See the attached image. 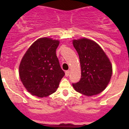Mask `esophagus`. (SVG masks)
Instances as JSON below:
<instances>
[{
	"label": "esophagus",
	"mask_w": 129,
	"mask_h": 129,
	"mask_svg": "<svg viewBox=\"0 0 129 129\" xmlns=\"http://www.w3.org/2000/svg\"><path fill=\"white\" fill-rule=\"evenodd\" d=\"M70 74V71H66V76L68 77Z\"/></svg>",
	"instance_id": "1"
}]
</instances>
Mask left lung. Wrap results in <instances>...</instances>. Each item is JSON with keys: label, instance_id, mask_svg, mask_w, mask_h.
Masks as SVG:
<instances>
[{"label": "left lung", "instance_id": "left-lung-1", "mask_svg": "<svg viewBox=\"0 0 129 129\" xmlns=\"http://www.w3.org/2000/svg\"><path fill=\"white\" fill-rule=\"evenodd\" d=\"M79 56L81 78L72 84L77 92L87 96L97 95L106 88L112 74L110 60L101 47L87 39L74 40Z\"/></svg>", "mask_w": 129, "mask_h": 129}]
</instances>
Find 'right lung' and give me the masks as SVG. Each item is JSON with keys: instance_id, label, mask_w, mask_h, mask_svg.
<instances>
[{"instance_id": "obj_1", "label": "right lung", "mask_w": 129, "mask_h": 129, "mask_svg": "<svg viewBox=\"0 0 129 129\" xmlns=\"http://www.w3.org/2000/svg\"><path fill=\"white\" fill-rule=\"evenodd\" d=\"M58 40L41 38L27 50L19 66L20 80L26 89L39 97L56 91L65 75L56 55Z\"/></svg>"}]
</instances>
